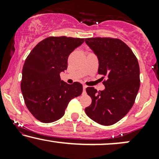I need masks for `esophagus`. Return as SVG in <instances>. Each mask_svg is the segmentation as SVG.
<instances>
[{"label":"esophagus","mask_w":159,"mask_h":159,"mask_svg":"<svg viewBox=\"0 0 159 159\" xmlns=\"http://www.w3.org/2000/svg\"><path fill=\"white\" fill-rule=\"evenodd\" d=\"M86 88H87V85L83 84V92H84V93H85V92H86Z\"/></svg>","instance_id":"34e87169"}]
</instances>
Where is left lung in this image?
I'll use <instances>...</instances> for the list:
<instances>
[{
  "instance_id": "left-lung-1",
  "label": "left lung",
  "mask_w": 159,
  "mask_h": 159,
  "mask_svg": "<svg viewBox=\"0 0 159 159\" xmlns=\"http://www.w3.org/2000/svg\"><path fill=\"white\" fill-rule=\"evenodd\" d=\"M85 42L98 57V73L107 78L104 90L87 87L92 103L85 112L98 124L113 125L134 105L140 84L139 63L132 49L119 39L92 37Z\"/></svg>"
}]
</instances>
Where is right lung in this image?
<instances>
[{"instance_id": "1", "label": "right lung", "mask_w": 159, "mask_h": 159, "mask_svg": "<svg viewBox=\"0 0 159 159\" xmlns=\"http://www.w3.org/2000/svg\"><path fill=\"white\" fill-rule=\"evenodd\" d=\"M84 41L82 38L49 36L27 57L21 90L27 109L42 123L61 119L69 102L82 93L81 83L66 84L61 81L60 73L66 70L69 55Z\"/></svg>"}]
</instances>
